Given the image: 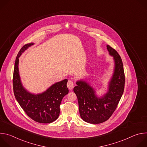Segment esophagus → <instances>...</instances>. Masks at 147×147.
I'll return each mask as SVG.
<instances>
[{
	"mask_svg": "<svg viewBox=\"0 0 147 147\" xmlns=\"http://www.w3.org/2000/svg\"><path fill=\"white\" fill-rule=\"evenodd\" d=\"M67 86L68 87V88L70 90H71L73 88V87H74V83H73V81H71V80H69L68 82H67Z\"/></svg>",
	"mask_w": 147,
	"mask_h": 147,
	"instance_id": "esophagus-1",
	"label": "esophagus"
}]
</instances>
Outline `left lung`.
Listing matches in <instances>:
<instances>
[{
	"label": "left lung",
	"instance_id": "obj_1",
	"mask_svg": "<svg viewBox=\"0 0 147 147\" xmlns=\"http://www.w3.org/2000/svg\"><path fill=\"white\" fill-rule=\"evenodd\" d=\"M107 47L115 61L114 71L108 92L98 97L95 90L83 80L77 81V86L73 89L77 97L81 119L91 124L101 123L110 118L117 107L124 88L125 76L121 59L115 49L108 45Z\"/></svg>",
	"mask_w": 147,
	"mask_h": 147
}]
</instances>
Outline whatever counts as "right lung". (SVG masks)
<instances>
[{"instance_id": "right-lung-1", "label": "right lung", "mask_w": 147, "mask_h": 147, "mask_svg": "<svg viewBox=\"0 0 147 147\" xmlns=\"http://www.w3.org/2000/svg\"><path fill=\"white\" fill-rule=\"evenodd\" d=\"M34 44L30 43L24 45L17 56L13 73V91L20 107L31 119L40 123H49L59 117L61 100L69 93L68 80L65 79L56 82L45 91L36 95L30 93L23 86L18 71V58Z\"/></svg>"}]
</instances>
